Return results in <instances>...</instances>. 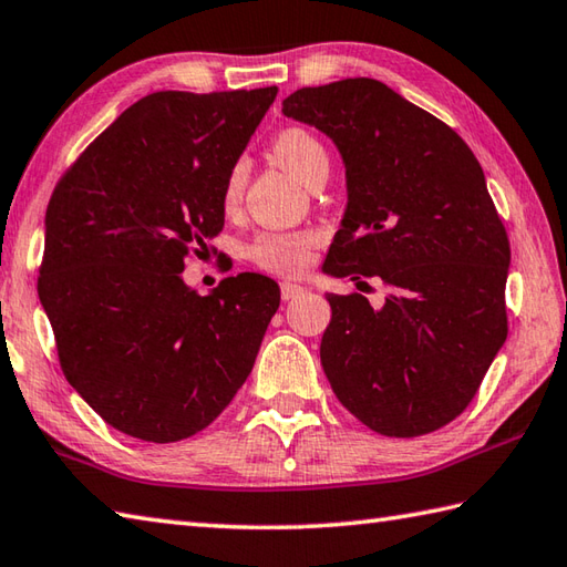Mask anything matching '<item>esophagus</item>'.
I'll return each instance as SVG.
<instances>
[{
	"label": "esophagus",
	"mask_w": 567,
	"mask_h": 567,
	"mask_svg": "<svg viewBox=\"0 0 567 567\" xmlns=\"http://www.w3.org/2000/svg\"><path fill=\"white\" fill-rule=\"evenodd\" d=\"M280 295H282V299L287 302V299L302 297L305 290H302V287H299V285H295V282H282V285H280Z\"/></svg>",
	"instance_id": "obj_1"
}]
</instances>
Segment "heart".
Listing matches in <instances>:
<instances>
[{"label": "heart", "instance_id": "obj_1", "mask_svg": "<svg viewBox=\"0 0 567 567\" xmlns=\"http://www.w3.org/2000/svg\"><path fill=\"white\" fill-rule=\"evenodd\" d=\"M272 154L295 179L307 184L319 166H329V154L312 132L305 127H285L272 140ZM248 164L246 159L233 162L224 186V204L228 208L236 206L246 188ZM315 246L312 233H270L252 243L248 248V258L260 270L275 275H297L305 270L309 260V250Z\"/></svg>", "mask_w": 567, "mask_h": 567}]
</instances>
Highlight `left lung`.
Masks as SVG:
<instances>
[{
  "label": "left lung",
  "mask_w": 567,
  "mask_h": 567,
  "mask_svg": "<svg viewBox=\"0 0 567 567\" xmlns=\"http://www.w3.org/2000/svg\"><path fill=\"white\" fill-rule=\"evenodd\" d=\"M287 117L337 142L349 206L324 270L379 277L385 305L327 295L321 365L341 405L385 437L452 423L508 334L512 246L457 132L373 78L299 87ZM365 285V282H363Z\"/></svg>",
  "instance_id": "obj_1"
}]
</instances>
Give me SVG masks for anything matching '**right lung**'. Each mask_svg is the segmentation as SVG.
I'll list each match as a JSON object with an SVG mask.
<instances>
[{"label": "right lung", "mask_w": 567, "mask_h": 567, "mask_svg": "<svg viewBox=\"0 0 567 567\" xmlns=\"http://www.w3.org/2000/svg\"><path fill=\"white\" fill-rule=\"evenodd\" d=\"M277 87L159 91L81 152L47 208L39 297L61 371L110 427L179 442L246 383L280 290L258 272L188 290L224 230V186Z\"/></svg>", "instance_id": "1"}]
</instances>
